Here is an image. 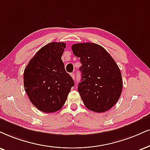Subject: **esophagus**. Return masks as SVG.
<instances>
[{"label": "esophagus", "instance_id": "1", "mask_svg": "<svg viewBox=\"0 0 150 150\" xmlns=\"http://www.w3.org/2000/svg\"><path fill=\"white\" fill-rule=\"evenodd\" d=\"M71 76L72 77V79H74V80H75V74H74V72H73V73H71Z\"/></svg>", "mask_w": 150, "mask_h": 150}]
</instances>
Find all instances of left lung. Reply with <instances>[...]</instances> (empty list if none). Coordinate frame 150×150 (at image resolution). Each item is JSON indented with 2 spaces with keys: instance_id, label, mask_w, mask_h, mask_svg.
<instances>
[{
  "instance_id": "1",
  "label": "left lung",
  "mask_w": 150,
  "mask_h": 150,
  "mask_svg": "<svg viewBox=\"0 0 150 150\" xmlns=\"http://www.w3.org/2000/svg\"><path fill=\"white\" fill-rule=\"evenodd\" d=\"M82 65L78 91L87 108L103 112L117 102L122 90L121 71L112 56L101 46L79 43L71 47Z\"/></svg>"
}]
</instances>
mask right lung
Returning a JSON list of instances; mask_svg holds the SVG:
<instances>
[{
    "instance_id": "add662e5",
    "label": "right lung",
    "mask_w": 150,
    "mask_h": 150,
    "mask_svg": "<svg viewBox=\"0 0 150 150\" xmlns=\"http://www.w3.org/2000/svg\"><path fill=\"white\" fill-rule=\"evenodd\" d=\"M65 47L64 42L49 43L39 50L24 70L25 92L33 104L42 112L60 110L74 86L61 60Z\"/></svg>"
}]
</instances>
